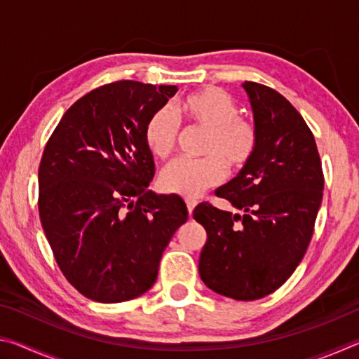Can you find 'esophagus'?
<instances>
[{
  "label": "esophagus",
  "instance_id": "1",
  "mask_svg": "<svg viewBox=\"0 0 359 359\" xmlns=\"http://www.w3.org/2000/svg\"><path fill=\"white\" fill-rule=\"evenodd\" d=\"M185 203H187V209H188V214H191V212H193V209H194V208H196V204H198V201H196V199L187 198V199H185Z\"/></svg>",
  "mask_w": 359,
  "mask_h": 359
}]
</instances>
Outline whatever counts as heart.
Instances as JSON below:
<instances>
[{"label":"heart","instance_id":"b5f03b06","mask_svg":"<svg viewBox=\"0 0 359 359\" xmlns=\"http://www.w3.org/2000/svg\"><path fill=\"white\" fill-rule=\"evenodd\" d=\"M179 117L188 125L205 131L201 160L172 161L160 174L163 191L196 198L203 191L220 184L224 168L229 172L244 169L257 154L259 131L253 120L239 115L241 109L228 92L208 87L182 98L175 106ZM179 120L160 109L145 123L144 139L149 150L158 158H168L177 147Z\"/></svg>","mask_w":359,"mask_h":359}]
</instances>
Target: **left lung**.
<instances>
[{"label": "left lung", "mask_w": 359, "mask_h": 359, "mask_svg": "<svg viewBox=\"0 0 359 359\" xmlns=\"http://www.w3.org/2000/svg\"><path fill=\"white\" fill-rule=\"evenodd\" d=\"M259 144L252 161L217 188L241 214L201 203L193 217L208 233L201 280L215 293L255 301L288 280L311 244L325 175L315 137L296 107L274 88L242 83Z\"/></svg>", "instance_id": "8db88e82"}]
</instances>
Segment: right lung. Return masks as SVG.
Here are the masks:
<instances>
[{"label":"right lung","mask_w":359,"mask_h":359,"mask_svg":"<svg viewBox=\"0 0 359 359\" xmlns=\"http://www.w3.org/2000/svg\"><path fill=\"white\" fill-rule=\"evenodd\" d=\"M175 85L117 81L77 100L46 144L38 208L60 271L88 299L123 302L155 283L161 255L188 218L177 194H155L145 123Z\"/></svg>","instance_id":"obj_1"}]
</instances>
